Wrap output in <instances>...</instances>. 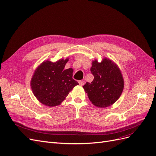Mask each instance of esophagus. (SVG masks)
I'll list each match as a JSON object with an SVG mask.
<instances>
[{
	"label": "esophagus",
	"instance_id": "34e87169",
	"mask_svg": "<svg viewBox=\"0 0 156 156\" xmlns=\"http://www.w3.org/2000/svg\"><path fill=\"white\" fill-rule=\"evenodd\" d=\"M78 83H79V85H81V86H82V85H83V84H84V82L82 81V80H80Z\"/></svg>",
	"mask_w": 156,
	"mask_h": 156
}]
</instances>
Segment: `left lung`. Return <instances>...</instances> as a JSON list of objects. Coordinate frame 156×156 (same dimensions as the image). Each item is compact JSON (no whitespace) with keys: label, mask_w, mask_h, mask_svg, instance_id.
I'll return each instance as SVG.
<instances>
[{"label":"left lung","mask_w":156,"mask_h":156,"mask_svg":"<svg viewBox=\"0 0 156 156\" xmlns=\"http://www.w3.org/2000/svg\"><path fill=\"white\" fill-rule=\"evenodd\" d=\"M91 73L94 80L86 82L83 87L90 101L97 107L104 108L119 99L124 89V80L118 67L112 61L104 58L101 63L94 60Z\"/></svg>","instance_id":"1"}]
</instances>
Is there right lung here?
Here are the masks:
<instances>
[{
  "label": "right lung",
  "instance_id": "1",
  "mask_svg": "<svg viewBox=\"0 0 156 156\" xmlns=\"http://www.w3.org/2000/svg\"><path fill=\"white\" fill-rule=\"evenodd\" d=\"M68 60L62 59L56 63L44 62L36 70L30 83L33 93L40 102L56 106L78 85L73 78V69H64Z\"/></svg>",
  "mask_w": 156,
  "mask_h": 156
}]
</instances>
